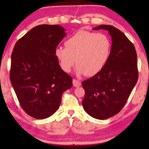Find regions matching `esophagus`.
<instances>
[{"instance_id": "34e87169", "label": "esophagus", "mask_w": 149, "mask_h": 149, "mask_svg": "<svg viewBox=\"0 0 149 149\" xmlns=\"http://www.w3.org/2000/svg\"><path fill=\"white\" fill-rule=\"evenodd\" d=\"M73 85H74V86L77 87H79L80 85H81V83L80 81L74 79L73 80Z\"/></svg>"}]
</instances>
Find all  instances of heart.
<instances>
[{
  "label": "heart",
  "instance_id": "b5f03b06",
  "mask_svg": "<svg viewBox=\"0 0 149 149\" xmlns=\"http://www.w3.org/2000/svg\"><path fill=\"white\" fill-rule=\"evenodd\" d=\"M64 47L54 50L62 70L71 72L76 60V74L93 76L104 68L109 59L110 39L104 33L79 30L69 37Z\"/></svg>",
  "mask_w": 149,
  "mask_h": 149
}]
</instances>
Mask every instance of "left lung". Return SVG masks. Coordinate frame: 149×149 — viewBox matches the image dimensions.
Listing matches in <instances>:
<instances>
[{
	"instance_id": "8db88e82",
	"label": "left lung",
	"mask_w": 149,
	"mask_h": 149,
	"mask_svg": "<svg viewBox=\"0 0 149 149\" xmlns=\"http://www.w3.org/2000/svg\"><path fill=\"white\" fill-rule=\"evenodd\" d=\"M93 29L107 30L112 45L104 68L82 82L85 93L82 105L91 116L105 120L120 112L137 84V53L132 42L115 27L100 25Z\"/></svg>"
}]
</instances>
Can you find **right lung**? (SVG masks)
Here are the masks:
<instances>
[{
    "instance_id": "obj_1",
    "label": "right lung",
    "mask_w": 149,
    "mask_h": 149,
    "mask_svg": "<svg viewBox=\"0 0 149 149\" xmlns=\"http://www.w3.org/2000/svg\"><path fill=\"white\" fill-rule=\"evenodd\" d=\"M66 35L59 25H39L16 42L11 56L10 79L22 108L36 119L58 110L72 78L62 70L54 50Z\"/></svg>"
}]
</instances>
